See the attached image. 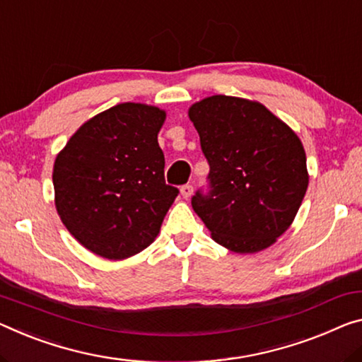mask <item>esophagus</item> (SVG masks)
I'll list each match as a JSON object with an SVG mask.
<instances>
[{
	"label": "esophagus",
	"mask_w": 362,
	"mask_h": 362,
	"mask_svg": "<svg viewBox=\"0 0 362 362\" xmlns=\"http://www.w3.org/2000/svg\"><path fill=\"white\" fill-rule=\"evenodd\" d=\"M192 192H194V187H192L191 185H186V186L181 187V196H182V199H189V197L192 196Z\"/></svg>",
	"instance_id": "obj_1"
}]
</instances>
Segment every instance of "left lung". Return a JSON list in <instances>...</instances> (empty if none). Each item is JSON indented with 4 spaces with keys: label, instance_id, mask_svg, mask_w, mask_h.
Segmentation results:
<instances>
[{
    "label": "left lung",
    "instance_id": "obj_1",
    "mask_svg": "<svg viewBox=\"0 0 362 362\" xmlns=\"http://www.w3.org/2000/svg\"><path fill=\"white\" fill-rule=\"evenodd\" d=\"M210 165V192L192 209L215 243L236 254L270 247L293 223L309 173L301 139L254 100L212 95L187 111Z\"/></svg>",
    "mask_w": 362,
    "mask_h": 362
}]
</instances>
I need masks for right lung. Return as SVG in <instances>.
<instances>
[{"label": "right lung", "instance_id": "1", "mask_svg": "<svg viewBox=\"0 0 362 362\" xmlns=\"http://www.w3.org/2000/svg\"><path fill=\"white\" fill-rule=\"evenodd\" d=\"M166 111L119 103L86 121L57 155L54 205L88 251L123 260L150 246L177 189L165 182L158 132Z\"/></svg>", "mask_w": 362, "mask_h": 362}]
</instances>
